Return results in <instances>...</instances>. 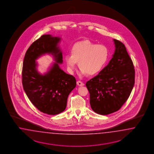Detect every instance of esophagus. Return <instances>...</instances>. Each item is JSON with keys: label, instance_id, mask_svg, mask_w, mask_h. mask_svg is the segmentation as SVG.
Masks as SVG:
<instances>
[{"label": "esophagus", "instance_id": "esophagus-1", "mask_svg": "<svg viewBox=\"0 0 154 154\" xmlns=\"http://www.w3.org/2000/svg\"><path fill=\"white\" fill-rule=\"evenodd\" d=\"M77 84L78 86H82L85 85V84H84L83 82H82L81 81H77Z\"/></svg>", "mask_w": 154, "mask_h": 154}]
</instances>
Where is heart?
<instances>
[{
  "label": "heart",
  "mask_w": 154,
  "mask_h": 154,
  "mask_svg": "<svg viewBox=\"0 0 154 154\" xmlns=\"http://www.w3.org/2000/svg\"><path fill=\"white\" fill-rule=\"evenodd\" d=\"M72 55H66L65 61L69 72L73 73L79 63L81 74L97 75L107 63L109 51L104 45H97L85 41L75 43L71 50Z\"/></svg>",
  "instance_id": "1"
}]
</instances>
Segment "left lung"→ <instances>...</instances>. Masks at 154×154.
<instances>
[{
  "instance_id": "1",
  "label": "left lung",
  "mask_w": 154,
  "mask_h": 154,
  "mask_svg": "<svg viewBox=\"0 0 154 154\" xmlns=\"http://www.w3.org/2000/svg\"><path fill=\"white\" fill-rule=\"evenodd\" d=\"M115 51L99 73L88 81L90 103L94 111L106 115L116 112L129 97L134 85L133 61L122 42L114 39Z\"/></svg>"
}]
</instances>
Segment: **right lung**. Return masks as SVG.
Masks as SVG:
<instances>
[{"label": "right lung", "instance_id": "obj_1", "mask_svg": "<svg viewBox=\"0 0 154 154\" xmlns=\"http://www.w3.org/2000/svg\"><path fill=\"white\" fill-rule=\"evenodd\" d=\"M60 38L43 35L29 47L24 57L22 72L23 90L33 105L41 112L57 115L66 107L70 92L76 86V79L61 69L63 55L58 43ZM46 53L51 54L56 62L43 75L36 69L35 60Z\"/></svg>", "mask_w": 154, "mask_h": 154}]
</instances>
